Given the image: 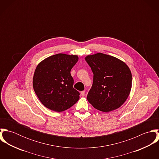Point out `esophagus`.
Segmentation results:
<instances>
[{"mask_svg": "<svg viewBox=\"0 0 159 159\" xmlns=\"http://www.w3.org/2000/svg\"><path fill=\"white\" fill-rule=\"evenodd\" d=\"M85 93H86L85 91H81V95H82L83 97H84V96L85 95Z\"/></svg>", "mask_w": 159, "mask_h": 159, "instance_id": "1", "label": "esophagus"}]
</instances>
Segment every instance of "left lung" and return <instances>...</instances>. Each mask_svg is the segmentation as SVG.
<instances>
[{
    "label": "left lung",
    "instance_id": "8db88e82",
    "mask_svg": "<svg viewBox=\"0 0 159 159\" xmlns=\"http://www.w3.org/2000/svg\"><path fill=\"white\" fill-rule=\"evenodd\" d=\"M85 60L93 74L87 99L97 110L110 112L127 100L132 88V73L122 61L103 53L89 55Z\"/></svg>",
    "mask_w": 159,
    "mask_h": 159
}]
</instances>
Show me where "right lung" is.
Listing matches in <instances>:
<instances>
[{
	"label": "right lung",
	"mask_w": 159,
	"mask_h": 159,
	"mask_svg": "<svg viewBox=\"0 0 159 159\" xmlns=\"http://www.w3.org/2000/svg\"><path fill=\"white\" fill-rule=\"evenodd\" d=\"M78 61V56L57 54L42 61L33 77V88L42 103L47 108L64 111L80 98V92L73 88L70 71Z\"/></svg>",
	"instance_id": "1"
}]
</instances>
